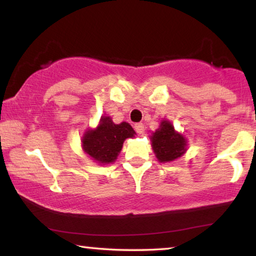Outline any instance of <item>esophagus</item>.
<instances>
[{
	"instance_id": "esophagus-1",
	"label": "esophagus",
	"mask_w": 256,
	"mask_h": 256,
	"mask_svg": "<svg viewBox=\"0 0 256 256\" xmlns=\"http://www.w3.org/2000/svg\"><path fill=\"white\" fill-rule=\"evenodd\" d=\"M134 128H135L136 132H138V134H142V132H144V124H142V122H138V124H134Z\"/></svg>"
}]
</instances>
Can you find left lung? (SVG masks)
<instances>
[{
    "label": "left lung",
    "mask_w": 256,
    "mask_h": 256,
    "mask_svg": "<svg viewBox=\"0 0 256 256\" xmlns=\"http://www.w3.org/2000/svg\"><path fill=\"white\" fill-rule=\"evenodd\" d=\"M152 148L160 162H168L178 159L186 152V142L182 135L174 130L172 124L162 121L160 128L153 132Z\"/></svg>",
    "instance_id": "8db88e82"
}]
</instances>
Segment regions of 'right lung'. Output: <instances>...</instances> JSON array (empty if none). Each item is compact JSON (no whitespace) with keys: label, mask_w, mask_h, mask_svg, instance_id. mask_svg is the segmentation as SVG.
<instances>
[{"label":"right lung","mask_w":256,"mask_h":256,"mask_svg":"<svg viewBox=\"0 0 256 256\" xmlns=\"http://www.w3.org/2000/svg\"><path fill=\"white\" fill-rule=\"evenodd\" d=\"M135 132L127 122L116 124L108 116L102 118L95 130L87 132L82 138L84 151L100 164H110L116 159L126 138Z\"/></svg>","instance_id":"right-lung-1"}]
</instances>
